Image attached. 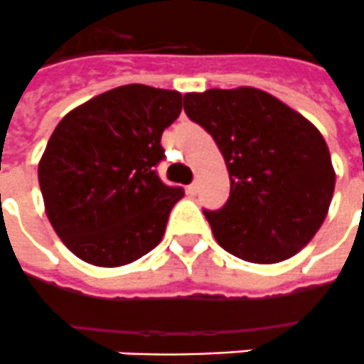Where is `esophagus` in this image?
<instances>
[{
	"label": "esophagus",
	"instance_id": "obj_1",
	"mask_svg": "<svg viewBox=\"0 0 364 364\" xmlns=\"http://www.w3.org/2000/svg\"><path fill=\"white\" fill-rule=\"evenodd\" d=\"M187 193H189V195H196V193H198V183H191L189 187H187Z\"/></svg>",
	"mask_w": 364,
	"mask_h": 364
}]
</instances>
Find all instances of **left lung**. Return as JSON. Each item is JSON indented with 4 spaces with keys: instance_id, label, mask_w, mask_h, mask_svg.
<instances>
[{
    "instance_id": "obj_1",
    "label": "left lung",
    "mask_w": 364,
    "mask_h": 364,
    "mask_svg": "<svg viewBox=\"0 0 364 364\" xmlns=\"http://www.w3.org/2000/svg\"><path fill=\"white\" fill-rule=\"evenodd\" d=\"M185 114L212 134L230 173L228 203L204 210L218 245L257 264L297 255L320 230L336 187L318 129L250 86L185 94Z\"/></svg>"
}]
</instances>
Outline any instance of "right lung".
Returning a JSON list of instances; mask_svg holds the SVG:
<instances>
[{"label": "right lung", "instance_id": "right-lung-1", "mask_svg": "<svg viewBox=\"0 0 364 364\" xmlns=\"http://www.w3.org/2000/svg\"><path fill=\"white\" fill-rule=\"evenodd\" d=\"M177 90L125 85L59 121L38 164L48 220L75 257L102 268L131 264L160 243L183 198L156 173L161 133L183 107Z\"/></svg>", "mask_w": 364, "mask_h": 364}]
</instances>
